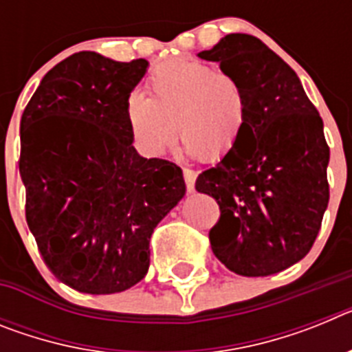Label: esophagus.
Listing matches in <instances>:
<instances>
[{"mask_svg": "<svg viewBox=\"0 0 352 352\" xmlns=\"http://www.w3.org/2000/svg\"><path fill=\"white\" fill-rule=\"evenodd\" d=\"M183 176H185V183H186V188H188V192H194L197 173L192 169H183Z\"/></svg>", "mask_w": 352, "mask_h": 352, "instance_id": "34e87169", "label": "esophagus"}]
</instances>
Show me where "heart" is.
<instances>
[{
  "label": "heart",
  "mask_w": 352,
  "mask_h": 352,
  "mask_svg": "<svg viewBox=\"0 0 352 352\" xmlns=\"http://www.w3.org/2000/svg\"><path fill=\"white\" fill-rule=\"evenodd\" d=\"M148 95L126 100V125L148 155L179 141L201 160L226 158L238 144L247 118V95L238 79L203 61L174 60L151 72Z\"/></svg>",
  "instance_id": "1"
}]
</instances>
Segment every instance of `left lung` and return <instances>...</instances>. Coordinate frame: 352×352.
Listing matches in <instances>:
<instances>
[{"mask_svg": "<svg viewBox=\"0 0 352 352\" xmlns=\"http://www.w3.org/2000/svg\"><path fill=\"white\" fill-rule=\"evenodd\" d=\"M197 56L220 63L247 95L238 144L195 182L220 208L211 250L238 275L284 272L309 254L328 208L321 116L296 72L256 36L231 33Z\"/></svg>", "mask_w": 352, "mask_h": 352, "instance_id": "1", "label": "left lung"}]
</instances>
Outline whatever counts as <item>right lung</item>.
<instances>
[{
    "mask_svg": "<svg viewBox=\"0 0 352 352\" xmlns=\"http://www.w3.org/2000/svg\"><path fill=\"white\" fill-rule=\"evenodd\" d=\"M146 68L76 52L43 76L21 118L28 227L47 268L79 292L142 280L153 229L185 195L176 164L132 144L125 107Z\"/></svg>",
    "mask_w": 352,
    "mask_h": 352,
    "instance_id": "right-lung-1",
    "label": "right lung"
}]
</instances>
